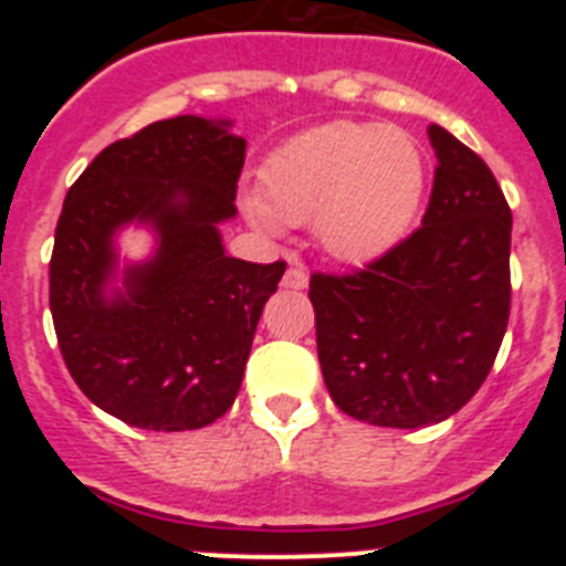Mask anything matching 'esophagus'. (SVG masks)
Segmentation results:
<instances>
[{
    "label": "esophagus",
    "mask_w": 566,
    "mask_h": 566,
    "mask_svg": "<svg viewBox=\"0 0 566 566\" xmlns=\"http://www.w3.org/2000/svg\"><path fill=\"white\" fill-rule=\"evenodd\" d=\"M308 286V272L292 266L286 274H283V289H294V292H303Z\"/></svg>",
    "instance_id": "34e87169"
}]
</instances>
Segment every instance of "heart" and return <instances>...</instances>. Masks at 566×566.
Masks as SVG:
<instances>
[{
	"label": "heart",
	"instance_id": "obj_1",
	"mask_svg": "<svg viewBox=\"0 0 566 566\" xmlns=\"http://www.w3.org/2000/svg\"><path fill=\"white\" fill-rule=\"evenodd\" d=\"M263 195H243L263 234L312 221L314 240L339 263H368L408 234L428 189V161L408 129L334 122L272 153Z\"/></svg>",
	"mask_w": 566,
	"mask_h": 566
}]
</instances>
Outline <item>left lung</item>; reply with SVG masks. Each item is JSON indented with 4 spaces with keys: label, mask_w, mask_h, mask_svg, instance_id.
<instances>
[{
    "label": "left lung",
    "mask_w": 566,
    "mask_h": 566,
    "mask_svg": "<svg viewBox=\"0 0 566 566\" xmlns=\"http://www.w3.org/2000/svg\"><path fill=\"white\" fill-rule=\"evenodd\" d=\"M437 175L422 227L357 274H314L317 357L339 411L424 428L468 405L510 314L513 214L473 149L428 127Z\"/></svg>",
    "instance_id": "1"
}]
</instances>
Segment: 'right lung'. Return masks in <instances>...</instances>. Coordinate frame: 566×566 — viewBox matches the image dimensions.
Returning a JSON list of instances; mask_svg holds the SVG:
<instances>
[{"instance_id": "1", "label": "right lung", "mask_w": 566, "mask_h": 566, "mask_svg": "<svg viewBox=\"0 0 566 566\" xmlns=\"http://www.w3.org/2000/svg\"><path fill=\"white\" fill-rule=\"evenodd\" d=\"M232 118L178 115L93 158L50 260L59 348L84 397L144 431H195L232 408L254 328L286 263L229 258L247 138ZM144 228L147 259L117 238Z\"/></svg>"}]
</instances>
